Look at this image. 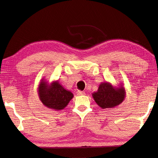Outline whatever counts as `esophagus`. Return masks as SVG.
Listing matches in <instances>:
<instances>
[{"label":"esophagus","mask_w":158,"mask_h":158,"mask_svg":"<svg viewBox=\"0 0 158 158\" xmlns=\"http://www.w3.org/2000/svg\"><path fill=\"white\" fill-rule=\"evenodd\" d=\"M84 94H85V93L84 91H77V96H83V95H84Z\"/></svg>","instance_id":"obj_1"}]
</instances>
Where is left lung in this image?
Wrapping results in <instances>:
<instances>
[{"label":"left lung","instance_id":"8db88e82","mask_svg":"<svg viewBox=\"0 0 158 158\" xmlns=\"http://www.w3.org/2000/svg\"><path fill=\"white\" fill-rule=\"evenodd\" d=\"M92 96L98 106L102 109L113 108L124 101L126 91L123 84L116 87L110 82L105 81L99 85L98 91L93 93Z\"/></svg>","mask_w":158,"mask_h":158}]
</instances>
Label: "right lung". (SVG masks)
<instances>
[{
	"instance_id": "obj_1",
	"label": "right lung",
	"mask_w": 158,
	"mask_h": 158,
	"mask_svg": "<svg viewBox=\"0 0 158 158\" xmlns=\"http://www.w3.org/2000/svg\"><path fill=\"white\" fill-rule=\"evenodd\" d=\"M38 94L44 106L56 111L63 110L74 97L73 94L64 89L58 81L48 84L45 79L39 84Z\"/></svg>"
}]
</instances>
